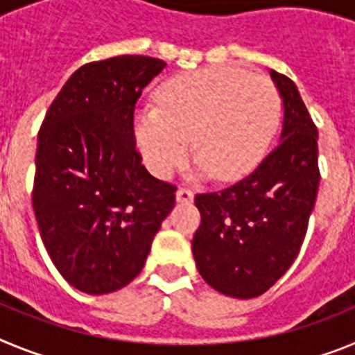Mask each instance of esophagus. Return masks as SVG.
<instances>
[{"label":"esophagus","mask_w":355,"mask_h":355,"mask_svg":"<svg viewBox=\"0 0 355 355\" xmlns=\"http://www.w3.org/2000/svg\"><path fill=\"white\" fill-rule=\"evenodd\" d=\"M175 199L180 200V202H192L193 200V192L190 188H178V192H175Z\"/></svg>","instance_id":"obj_1"}]
</instances>
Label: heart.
Returning a JSON list of instances; mask_svg holds the SVG:
<instances>
[{"mask_svg":"<svg viewBox=\"0 0 355 355\" xmlns=\"http://www.w3.org/2000/svg\"><path fill=\"white\" fill-rule=\"evenodd\" d=\"M279 124V97L266 78L208 67L171 78L158 106L135 114V140L147 167L167 178L187 159L190 142L197 172L236 181L258 167Z\"/></svg>","mask_w":355,"mask_h":355,"instance_id":"obj_1","label":"heart"}]
</instances>
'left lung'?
<instances>
[{
	"instance_id": "obj_1",
	"label": "left lung",
	"mask_w": 355,
	"mask_h": 355,
	"mask_svg": "<svg viewBox=\"0 0 355 355\" xmlns=\"http://www.w3.org/2000/svg\"><path fill=\"white\" fill-rule=\"evenodd\" d=\"M270 76L284 105L275 149L238 183L196 196L197 270L209 286L236 299L265 293L290 268L302 247L320 183L315 122L297 85L274 69Z\"/></svg>"
}]
</instances>
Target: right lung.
Segmentation results:
<instances>
[{
  "instance_id": "add662e5",
  "label": "right lung",
  "mask_w": 355,
  "mask_h": 355,
  "mask_svg": "<svg viewBox=\"0 0 355 355\" xmlns=\"http://www.w3.org/2000/svg\"><path fill=\"white\" fill-rule=\"evenodd\" d=\"M165 67L121 55L78 69L39 130L31 202L56 270L89 295L130 284L175 202L135 146V105Z\"/></svg>"
}]
</instances>
